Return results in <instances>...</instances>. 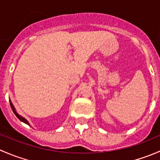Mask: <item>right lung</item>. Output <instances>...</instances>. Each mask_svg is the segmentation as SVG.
Returning <instances> with one entry per match:
<instances>
[{
  "label": "right lung",
  "instance_id": "obj_1",
  "mask_svg": "<svg viewBox=\"0 0 160 160\" xmlns=\"http://www.w3.org/2000/svg\"><path fill=\"white\" fill-rule=\"evenodd\" d=\"M9 101H10V104H11V109H12L13 112L14 113V114H15V115H16V117H17L18 118L19 120L21 121V122H24V123H25V124H27V125H29V122H28V120H27L26 118H24V117H22V115H20V114H18V113H17V111H16V109H15V108L14 107V105H13V104H12V102H11V100H9Z\"/></svg>",
  "mask_w": 160,
  "mask_h": 160
}]
</instances>
